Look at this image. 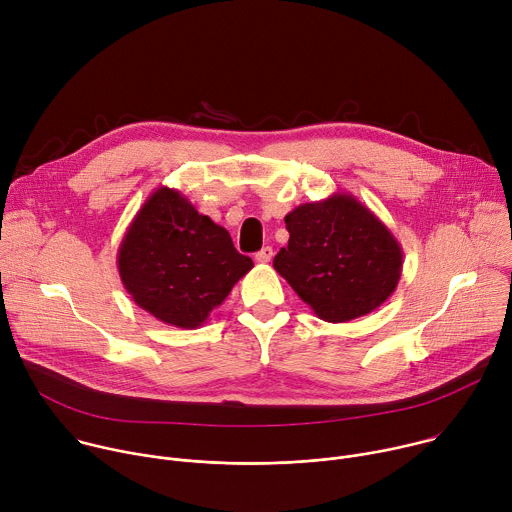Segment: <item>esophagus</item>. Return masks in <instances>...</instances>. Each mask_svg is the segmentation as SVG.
<instances>
[{
	"label": "esophagus",
	"instance_id": "1",
	"mask_svg": "<svg viewBox=\"0 0 512 512\" xmlns=\"http://www.w3.org/2000/svg\"><path fill=\"white\" fill-rule=\"evenodd\" d=\"M271 259H273V249L271 247H263L259 253H255L257 263H269Z\"/></svg>",
	"mask_w": 512,
	"mask_h": 512
}]
</instances>
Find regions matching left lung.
Wrapping results in <instances>:
<instances>
[{"mask_svg":"<svg viewBox=\"0 0 512 512\" xmlns=\"http://www.w3.org/2000/svg\"><path fill=\"white\" fill-rule=\"evenodd\" d=\"M287 247L275 271L326 322L377 310L403 271V249L381 218L346 192L306 202L285 214Z\"/></svg>","mask_w":512,"mask_h":512,"instance_id":"1","label":"left lung"}]
</instances>
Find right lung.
I'll list each match as a JSON object with an SVG mask.
<instances>
[{
  "mask_svg": "<svg viewBox=\"0 0 512 512\" xmlns=\"http://www.w3.org/2000/svg\"><path fill=\"white\" fill-rule=\"evenodd\" d=\"M251 267L227 229L168 186L143 202L117 251L119 277L131 300L184 330L202 326Z\"/></svg>",
  "mask_w": 512,
  "mask_h": 512,
  "instance_id": "obj_1",
  "label": "right lung"
}]
</instances>
